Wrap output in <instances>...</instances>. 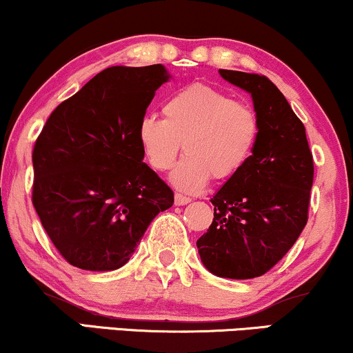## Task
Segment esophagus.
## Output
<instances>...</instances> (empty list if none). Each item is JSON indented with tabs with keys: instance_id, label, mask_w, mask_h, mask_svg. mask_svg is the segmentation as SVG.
<instances>
[{
	"instance_id": "esophagus-1",
	"label": "esophagus",
	"mask_w": 353,
	"mask_h": 353,
	"mask_svg": "<svg viewBox=\"0 0 353 353\" xmlns=\"http://www.w3.org/2000/svg\"><path fill=\"white\" fill-rule=\"evenodd\" d=\"M190 197H185V195H182V194H176L174 195V203L177 205V207H181V205H187L190 202Z\"/></svg>"
}]
</instances>
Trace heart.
<instances>
[{"instance_id": "b5f03b06", "label": "heart", "mask_w": 353, "mask_h": 353, "mask_svg": "<svg viewBox=\"0 0 353 353\" xmlns=\"http://www.w3.org/2000/svg\"><path fill=\"white\" fill-rule=\"evenodd\" d=\"M163 117L146 115L138 125V141L154 171L171 169V182L184 192H199L216 181L230 179L246 166L256 150L261 123L246 102L195 83L172 92L163 104Z\"/></svg>"}]
</instances>
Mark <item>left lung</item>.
Wrapping results in <instances>:
<instances>
[{"instance_id":"1","label":"left lung","mask_w":353,"mask_h":353,"mask_svg":"<svg viewBox=\"0 0 353 353\" xmlns=\"http://www.w3.org/2000/svg\"><path fill=\"white\" fill-rule=\"evenodd\" d=\"M252 97L261 132L246 166L213 195V221L197 241L218 276L264 275L296 243L307 221L314 164L305 125L267 77L220 70Z\"/></svg>"}]
</instances>
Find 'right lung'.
Segmentation results:
<instances>
[{
  "mask_svg": "<svg viewBox=\"0 0 353 353\" xmlns=\"http://www.w3.org/2000/svg\"><path fill=\"white\" fill-rule=\"evenodd\" d=\"M163 65L110 66L47 119L34 145L32 203L53 246L83 270L130 261L159 212L174 203L166 182L143 163L138 125Z\"/></svg>",
  "mask_w": 353,
  "mask_h": 353,
  "instance_id": "obj_1",
  "label": "right lung"
}]
</instances>
